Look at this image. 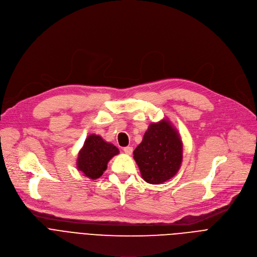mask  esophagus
<instances>
[{
  "label": "esophagus",
  "instance_id": "34e87169",
  "mask_svg": "<svg viewBox=\"0 0 257 257\" xmlns=\"http://www.w3.org/2000/svg\"><path fill=\"white\" fill-rule=\"evenodd\" d=\"M123 152L126 154V155H132L133 153V148H131V146H126V148L123 149Z\"/></svg>",
  "mask_w": 257,
  "mask_h": 257
}]
</instances>
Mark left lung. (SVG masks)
<instances>
[{"mask_svg": "<svg viewBox=\"0 0 257 257\" xmlns=\"http://www.w3.org/2000/svg\"><path fill=\"white\" fill-rule=\"evenodd\" d=\"M133 155L143 180L151 184H161L179 171L183 143L171 122L163 119L149 126Z\"/></svg>", "mask_w": 257, "mask_h": 257, "instance_id": "1", "label": "left lung"}]
</instances>
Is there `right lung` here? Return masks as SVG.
Listing matches in <instances>:
<instances>
[{"mask_svg":"<svg viewBox=\"0 0 257 257\" xmlns=\"http://www.w3.org/2000/svg\"><path fill=\"white\" fill-rule=\"evenodd\" d=\"M118 154L119 150L114 144L104 141L99 135L90 134L78 154L77 169L84 176L95 180L106 170L108 161Z\"/></svg>","mask_w":257,"mask_h":257,"instance_id":"obj_1","label":"right lung"}]
</instances>
